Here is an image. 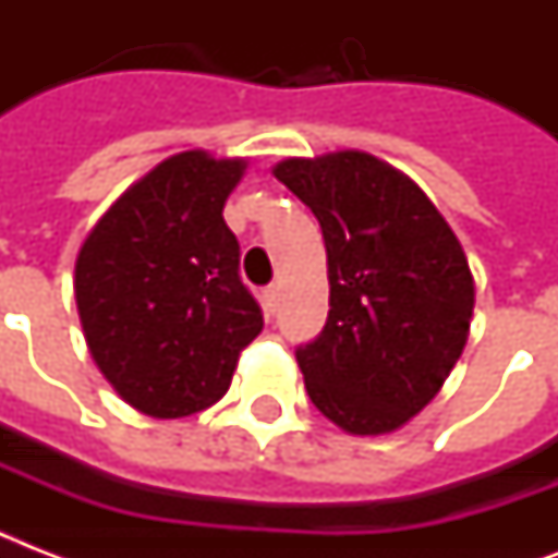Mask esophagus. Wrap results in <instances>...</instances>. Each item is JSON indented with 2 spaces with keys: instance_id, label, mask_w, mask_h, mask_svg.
<instances>
[{
  "instance_id": "1",
  "label": "esophagus",
  "mask_w": 558,
  "mask_h": 558,
  "mask_svg": "<svg viewBox=\"0 0 558 558\" xmlns=\"http://www.w3.org/2000/svg\"><path fill=\"white\" fill-rule=\"evenodd\" d=\"M278 304H280V287L263 289V306H266V313L269 315L278 313Z\"/></svg>"
}]
</instances>
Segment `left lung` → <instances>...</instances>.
I'll return each mask as SVG.
<instances>
[{"instance_id":"1","label":"left lung","mask_w":558,"mask_h":558,"mask_svg":"<svg viewBox=\"0 0 558 558\" xmlns=\"http://www.w3.org/2000/svg\"><path fill=\"white\" fill-rule=\"evenodd\" d=\"M322 226L330 313L298 348L306 393L359 437L411 423L466 348L475 278L434 202L402 170L362 150L271 168Z\"/></svg>"}]
</instances>
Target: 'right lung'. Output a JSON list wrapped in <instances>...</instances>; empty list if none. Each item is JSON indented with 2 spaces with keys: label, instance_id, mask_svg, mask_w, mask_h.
Segmentation results:
<instances>
[{
  "label": "right lung",
  "instance_id": "add662e5",
  "mask_svg": "<svg viewBox=\"0 0 558 558\" xmlns=\"http://www.w3.org/2000/svg\"><path fill=\"white\" fill-rule=\"evenodd\" d=\"M248 159L185 150L126 187L74 260V301L98 371L126 405L191 416L231 385L263 315L222 219Z\"/></svg>",
  "mask_w": 558,
  "mask_h": 558
}]
</instances>
